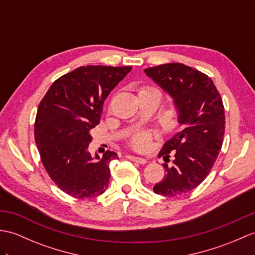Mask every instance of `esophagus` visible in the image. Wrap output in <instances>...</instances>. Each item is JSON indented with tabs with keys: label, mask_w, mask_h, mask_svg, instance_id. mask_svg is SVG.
I'll return each instance as SVG.
<instances>
[{
	"label": "esophagus",
	"mask_w": 255,
	"mask_h": 255,
	"mask_svg": "<svg viewBox=\"0 0 255 255\" xmlns=\"http://www.w3.org/2000/svg\"><path fill=\"white\" fill-rule=\"evenodd\" d=\"M130 161H133V162H137L139 164H145L146 163V159L145 158H142L139 156H133V155H127L126 156Z\"/></svg>",
	"instance_id": "34e87169"
}]
</instances>
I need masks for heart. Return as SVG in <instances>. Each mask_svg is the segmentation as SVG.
I'll return each instance as SVG.
<instances>
[{
  "instance_id": "1",
  "label": "heart",
  "mask_w": 255,
  "mask_h": 255,
  "mask_svg": "<svg viewBox=\"0 0 255 255\" xmlns=\"http://www.w3.org/2000/svg\"><path fill=\"white\" fill-rule=\"evenodd\" d=\"M151 91H157L156 89L152 87H142L140 89V92H151ZM158 92V91H157ZM153 134L150 131H139L134 133L131 138L129 139V144L132 149L137 151H143L149 147Z\"/></svg>"
}]
</instances>
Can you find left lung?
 I'll return each instance as SVG.
<instances>
[{
	"label": "left lung",
	"instance_id": "8db88e82",
	"mask_svg": "<svg viewBox=\"0 0 255 255\" xmlns=\"http://www.w3.org/2000/svg\"><path fill=\"white\" fill-rule=\"evenodd\" d=\"M144 73L174 99L181 128L164 143L158 157L165 163L164 178L153 191L165 197L188 193L202 182L223 145L225 109L220 92L208 75L180 63L145 68Z\"/></svg>",
	"mask_w": 255,
	"mask_h": 255
}]
</instances>
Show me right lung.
Segmentation results:
<instances>
[{
	"mask_svg": "<svg viewBox=\"0 0 255 255\" xmlns=\"http://www.w3.org/2000/svg\"><path fill=\"white\" fill-rule=\"evenodd\" d=\"M131 66H81L53 82L39 104L34 140L41 161L55 185L76 199L94 198L109 186L112 159L106 151L93 159L90 130L100 124L110 92Z\"/></svg>",
	"mask_w": 255,
	"mask_h": 255,
	"instance_id": "1",
	"label": "right lung"
}]
</instances>
